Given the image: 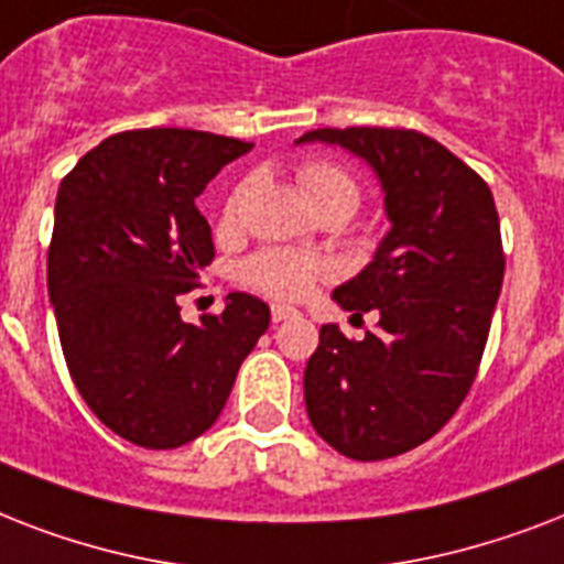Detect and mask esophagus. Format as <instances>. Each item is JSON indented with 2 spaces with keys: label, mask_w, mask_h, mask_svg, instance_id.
<instances>
[{
  "label": "esophagus",
  "mask_w": 564,
  "mask_h": 564,
  "mask_svg": "<svg viewBox=\"0 0 564 564\" xmlns=\"http://www.w3.org/2000/svg\"><path fill=\"white\" fill-rule=\"evenodd\" d=\"M301 313L295 307H283V304H274L272 307V322L274 325H281V322H290V318H299Z\"/></svg>",
  "instance_id": "obj_1"
}]
</instances>
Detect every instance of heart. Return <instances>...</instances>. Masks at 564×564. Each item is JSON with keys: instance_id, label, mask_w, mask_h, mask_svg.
I'll list each match as a JSON object with an SVG mask.
<instances>
[{"instance_id": "heart-1", "label": "heart", "mask_w": 564, "mask_h": 564, "mask_svg": "<svg viewBox=\"0 0 564 564\" xmlns=\"http://www.w3.org/2000/svg\"><path fill=\"white\" fill-rule=\"evenodd\" d=\"M246 184L230 195L228 216L239 207L242 195H246ZM301 189L310 198L313 207L334 198H345L357 207V184L345 170L330 166V163H313L301 172ZM327 274V263L313 254H301V251H283V248H265L260 254H254L242 269L246 278L254 290L272 295L281 301H301L307 299L318 278Z\"/></svg>"}]
</instances>
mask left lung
Returning a JSON list of instances; mask_svg holds the SVG:
<instances>
[{"instance_id":"8db88e82","label":"left lung","mask_w":564,"mask_h":564,"mask_svg":"<svg viewBox=\"0 0 564 564\" xmlns=\"http://www.w3.org/2000/svg\"><path fill=\"white\" fill-rule=\"evenodd\" d=\"M339 145L375 172L389 230L334 301L375 310L360 343L322 325L304 371L313 427L343 456L377 463L445 427L468 394L503 283L486 181L442 143L401 128H318L295 145Z\"/></svg>"}]
</instances>
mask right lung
I'll use <instances>...</instances> for the list:
<instances>
[{"mask_svg":"<svg viewBox=\"0 0 564 564\" xmlns=\"http://www.w3.org/2000/svg\"><path fill=\"white\" fill-rule=\"evenodd\" d=\"M246 152L251 143L207 131H126L57 189L48 301L66 366L96 419L140 447L170 451L210 430L272 318L248 292L198 325L178 307L213 260L195 198Z\"/></svg>","mask_w":564,"mask_h":564,"instance_id":"1","label":"right lung"}]
</instances>
